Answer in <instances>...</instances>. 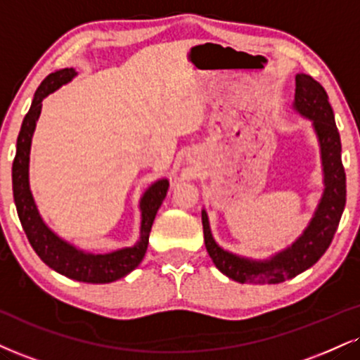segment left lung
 <instances>
[{
	"mask_svg": "<svg viewBox=\"0 0 360 360\" xmlns=\"http://www.w3.org/2000/svg\"><path fill=\"white\" fill-rule=\"evenodd\" d=\"M295 84V101L292 109L311 122V129L319 141L323 172V193L302 235L270 258L241 257L216 243L206 210L202 207L201 211L207 253L223 275L240 283H281L309 270L332 243L344 213L345 171L342 166V144L327 92L317 80L305 73H297Z\"/></svg>",
	"mask_w": 360,
	"mask_h": 360,
	"instance_id": "8db88e82",
	"label": "left lung"
}]
</instances>
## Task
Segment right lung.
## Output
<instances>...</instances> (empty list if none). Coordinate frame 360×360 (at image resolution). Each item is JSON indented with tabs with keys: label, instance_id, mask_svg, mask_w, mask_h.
I'll return each mask as SVG.
<instances>
[{
	"label": "right lung",
	"instance_id": "add662e5",
	"mask_svg": "<svg viewBox=\"0 0 360 360\" xmlns=\"http://www.w3.org/2000/svg\"><path fill=\"white\" fill-rule=\"evenodd\" d=\"M77 77L75 68H63L53 72L41 82L34 92L32 107L25 115L21 124L18 141H16V155L13 161V198H15L18 218L27 233L30 245L37 251L43 263H46L56 274L68 276L85 283H110L136 270L139 263L144 258L147 245H149V233L153 228L154 218L161 207L164 198L169 189L166 177L154 181L139 201L141 210V228H139V240L132 246L107 251V253H92V251L80 250L70 241L63 240L51 229L38 211L37 202L30 189V150H32V139L37 129L38 117L41 114L43 98L49 97L60 86L68 84Z\"/></svg>",
	"mask_w": 360,
	"mask_h": 360
}]
</instances>
